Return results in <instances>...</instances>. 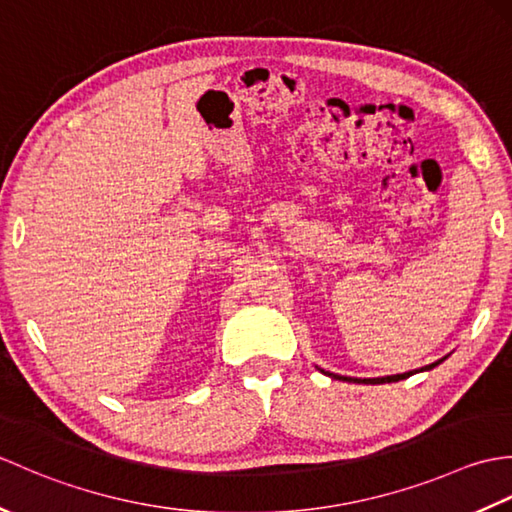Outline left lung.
<instances>
[{"instance_id":"1","label":"left lung","mask_w":512,"mask_h":512,"mask_svg":"<svg viewBox=\"0 0 512 512\" xmlns=\"http://www.w3.org/2000/svg\"><path fill=\"white\" fill-rule=\"evenodd\" d=\"M436 365H440V361L438 363H433V365H429V367H422V369H431V367H436ZM328 374V372H325ZM413 372H407V374H396V376H387V378H363V380H358V378H347V376H339V374H328V376H332V378H339V380H354V383H367V385H380V383H396V380H402V378H407V376H411Z\"/></svg>"}]
</instances>
